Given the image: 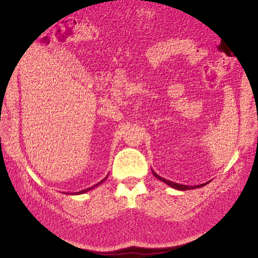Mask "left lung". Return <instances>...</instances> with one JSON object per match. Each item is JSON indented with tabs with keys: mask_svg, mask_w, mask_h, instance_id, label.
Returning a JSON list of instances; mask_svg holds the SVG:
<instances>
[{
	"mask_svg": "<svg viewBox=\"0 0 258 258\" xmlns=\"http://www.w3.org/2000/svg\"><path fill=\"white\" fill-rule=\"evenodd\" d=\"M153 174H154L158 179H160L161 181H163V182L167 183V185H168V186H170L171 188L176 189V190H180V191H186V190H192V189L201 188V187L206 186L207 183L209 182V181H207V182L201 183V185H197V186H187V185H181V183H177V182H173V181H170V180H168V179H165V178L161 177L160 175H158V174H157L156 172H154V171H153Z\"/></svg>",
	"mask_w": 258,
	"mask_h": 258,
	"instance_id": "left-lung-1",
	"label": "left lung"
}]
</instances>
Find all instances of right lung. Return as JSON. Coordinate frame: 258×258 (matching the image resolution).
<instances>
[{
    "instance_id": "1",
    "label": "right lung",
    "mask_w": 258,
    "mask_h": 258,
    "mask_svg": "<svg viewBox=\"0 0 258 258\" xmlns=\"http://www.w3.org/2000/svg\"><path fill=\"white\" fill-rule=\"evenodd\" d=\"M107 178V176L104 178V179H102L100 182H98V183H96V185H94V186H92V187H90V188H88V189H85V190H82V191H80V192H76V193H70L71 195H80V194H84V193H87V192H89V191H91V190H93V189H95L96 187H98L99 185H101V183L105 180ZM65 194H67V193H65Z\"/></svg>"
}]
</instances>
